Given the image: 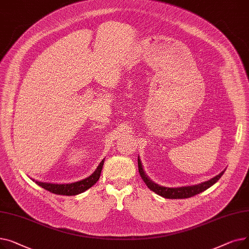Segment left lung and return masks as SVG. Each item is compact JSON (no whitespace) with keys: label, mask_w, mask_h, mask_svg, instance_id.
<instances>
[{"label":"left lung","mask_w":249,"mask_h":249,"mask_svg":"<svg viewBox=\"0 0 249 249\" xmlns=\"http://www.w3.org/2000/svg\"><path fill=\"white\" fill-rule=\"evenodd\" d=\"M138 171H139V174H140L143 181L145 182L148 189H150L155 194L161 196V197H163L165 199H187V198L194 197V196L198 195V194L206 191L211 186H213L215 182H217L219 180V178L223 176L226 169H224V172L220 173L218 176L214 177L210 180L201 182V184H199V185L189 186V187L188 186L180 187V188H166V187H162V186L155 184V182H153L151 179L148 178V177L145 175V172L143 171L142 163H141L139 158H138Z\"/></svg>","instance_id":"obj_1"}]
</instances>
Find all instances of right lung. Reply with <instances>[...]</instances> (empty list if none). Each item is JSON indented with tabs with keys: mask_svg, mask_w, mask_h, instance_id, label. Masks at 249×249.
Returning a JSON list of instances; mask_svg holds the SVG:
<instances>
[{
	"mask_svg": "<svg viewBox=\"0 0 249 249\" xmlns=\"http://www.w3.org/2000/svg\"><path fill=\"white\" fill-rule=\"evenodd\" d=\"M105 159L100 162L98 165L96 171L91 174L89 177L83 180H78L76 182H71V184H50V182H41V181H35L38 186H40L41 188L45 189L46 191L52 193V194H56V195H63V196H75L81 193H84L90 187H93L96 182L99 180L102 168L104 165Z\"/></svg>",
	"mask_w": 249,
	"mask_h": 249,
	"instance_id": "add662e5",
	"label": "right lung"
}]
</instances>
